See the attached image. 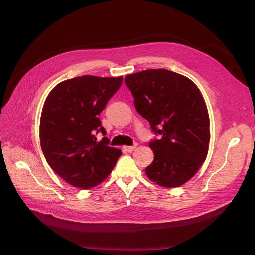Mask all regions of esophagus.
<instances>
[{"label":"esophagus","mask_w":255,"mask_h":255,"mask_svg":"<svg viewBox=\"0 0 255 255\" xmlns=\"http://www.w3.org/2000/svg\"><path fill=\"white\" fill-rule=\"evenodd\" d=\"M136 146H137V144H134L133 146H124V149L128 152H132L136 148Z\"/></svg>","instance_id":"esophagus-1"}]
</instances>
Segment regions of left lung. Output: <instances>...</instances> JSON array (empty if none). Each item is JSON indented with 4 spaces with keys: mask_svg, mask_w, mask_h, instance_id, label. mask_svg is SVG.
I'll return each instance as SVG.
<instances>
[{
    "mask_svg": "<svg viewBox=\"0 0 255 255\" xmlns=\"http://www.w3.org/2000/svg\"><path fill=\"white\" fill-rule=\"evenodd\" d=\"M136 111L161 138L149 142L154 153L146 176L173 188L189 181L204 163L211 140L210 117L198 87L166 69H148L125 76Z\"/></svg>",
    "mask_w": 255,
    "mask_h": 255,
    "instance_id": "1",
    "label": "left lung"
}]
</instances>
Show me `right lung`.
<instances>
[{
  "instance_id": "obj_1",
  "label": "right lung",
  "mask_w": 255,
  "mask_h": 255,
  "mask_svg": "<svg viewBox=\"0 0 255 255\" xmlns=\"http://www.w3.org/2000/svg\"><path fill=\"white\" fill-rule=\"evenodd\" d=\"M123 77L83 75L60 82L45 99L39 123L41 150L50 167L74 187L102 183L122 154L108 146L100 115Z\"/></svg>"
}]
</instances>
